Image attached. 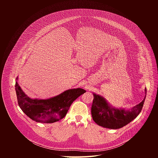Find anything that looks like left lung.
I'll return each mask as SVG.
<instances>
[{"instance_id": "obj_1", "label": "left lung", "mask_w": 158, "mask_h": 158, "mask_svg": "<svg viewBox=\"0 0 158 158\" xmlns=\"http://www.w3.org/2000/svg\"><path fill=\"white\" fill-rule=\"evenodd\" d=\"M138 104L131 109L113 107L102 96L93 93L94 99L91 107V114L94 121L105 128L118 129L121 128L136 118L141 112L146 96Z\"/></svg>"}]
</instances>
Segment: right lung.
Returning <instances> with one entry per match:
<instances>
[{
	"label": "right lung",
	"mask_w": 158,
	"mask_h": 158,
	"mask_svg": "<svg viewBox=\"0 0 158 158\" xmlns=\"http://www.w3.org/2000/svg\"><path fill=\"white\" fill-rule=\"evenodd\" d=\"M18 79L17 77L15 87L20 108L31 119L40 123H53L62 119L72 103L86 92L81 88L70 89L49 99H31L22 91Z\"/></svg>",
	"instance_id": "right-lung-1"
}]
</instances>
